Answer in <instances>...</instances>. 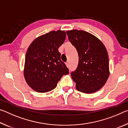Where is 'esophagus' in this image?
<instances>
[{"instance_id":"esophagus-1","label":"esophagus","mask_w":128,"mask_h":128,"mask_svg":"<svg viewBox=\"0 0 128 128\" xmlns=\"http://www.w3.org/2000/svg\"><path fill=\"white\" fill-rule=\"evenodd\" d=\"M66 66L68 67V68H69V62H66Z\"/></svg>"}]
</instances>
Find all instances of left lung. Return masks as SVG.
I'll return each instance as SVG.
<instances>
[{"instance_id":"left-lung-1","label":"left lung","mask_w":128,"mask_h":128,"mask_svg":"<svg viewBox=\"0 0 128 128\" xmlns=\"http://www.w3.org/2000/svg\"><path fill=\"white\" fill-rule=\"evenodd\" d=\"M69 40L76 48L78 64L71 77L80 92L91 94L103 87L110 75L108 55L98 38L83 30L66 32Z\"/></svg>"}]
</instances>
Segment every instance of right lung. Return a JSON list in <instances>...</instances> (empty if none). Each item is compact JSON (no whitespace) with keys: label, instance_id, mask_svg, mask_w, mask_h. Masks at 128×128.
<instances>
[{"label":"right lung","instance_id":"obj_1","mask_svg":"<svg viewBox=\"0 0 128 128\" xmlns=\"http://www.w3.org/2000/svg\"><path fill=\"white\" fill-rule=\"evenodd\" d=\"M66 37L64 30L52 31L34 40L28 48L24 74L28 85L36 92L54 89L62 76L69 73L58 51Z\"/></svg>","mask_w":128,"mask_h":128}]
</instances>
